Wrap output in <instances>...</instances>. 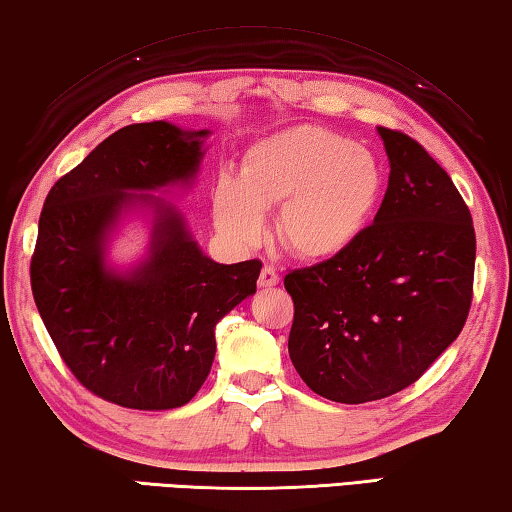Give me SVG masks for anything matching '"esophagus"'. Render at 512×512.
I'll return each mask as SVG.
<instances>
[{
    "label": "esophagus",
    "instance_id": "34e87169",
    "mask_svg": "<svg viewBox=\"0 0 512 512\" xmlns=\"http://www.w3.org/2000/svg\"><path fill=\"white\" fill-rule=\"evenodd\" d=\"M279 279H281L279 272L274 270V267L265 265L263 270H261V274H258V286H261V288H272V286H277Z\"/></svg>",
    "mask_w": 512,
    "mask_h": 512
}]
</instances>
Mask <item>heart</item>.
<instances>
[{
    "label": "heart",
    "instance_id": "1",
    "mask_svg": "<svg viewBox=\"0 0 512 512\" xmlns=\"http://www.w3.org/2000/svg\"><path fill=\"white\" fill-rule=\"evenodd\" d=\"M384 192L377 157L338 132L300 125L251 146L240 178L222 176L212 192L215 224L235 245H254L265 210L290 254L327 261L368 229Z\"/></svg>",
    "mask_w": 512,
    "mask_h": 512
}]
</instances>
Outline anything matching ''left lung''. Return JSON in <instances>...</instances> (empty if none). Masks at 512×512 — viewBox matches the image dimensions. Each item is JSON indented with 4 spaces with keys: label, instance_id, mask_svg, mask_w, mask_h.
Masks as SVG:
<instances>
[{
    "label": "left lung",
    "instance_id": "1",
    "mask_svg": "<svg viewBox=\"0 0 512 512\" xmlns=\"http://www.w3.org/2000/svg\"><path fill=\"white\" fill-rule=\"evenodd\" d=\"M389 187L348 251L283 279L288 352L306 387L359 405L410 387L465 327L476 233L446 171L405 132L377 128Z\"/></svg>",
    "mask_w": 512,
    "mask_h": 512
}]
</instances>
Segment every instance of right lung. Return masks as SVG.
Wrapping results in <instances>:
<instances>
[{"label":"right lung","mask_w":512,"mask_h":512,"mask_svg":"<svg viewBox=\"0 0 512 512\" xmlns=\"http://www.w3.org/2000/svg\"><path fill=\"white\" fill-rule=\"evenodd\" d=\"M208 130L125 125L47 194L31 256V293L61 359L98 398L130 410H174L196 396L215 359V327L256 293L261 261L208 258L185 219L153 192L192 183ZM156 210L152 249L135 271L104 263L125 209Z\"/></svg>","instance_id":"1"}]
</instances>
